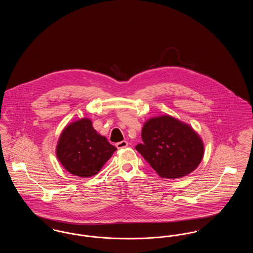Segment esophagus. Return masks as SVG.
Instances as JSON below:
<instances>
[{"label":"esophagus","mask_w":253,"mask_h":253,"mask_svg":"<svg viewBox=\"0 0 253 253\" xmlns=\"http://www.w3.org/2000/svg\"><path fill=\"white\" fill-rule=\"evenodd\" d=\"M116 146H117L118 149H124V148H126V147L128 146V142L125 141V140H123V141H121V142L117 143Z\"/></svg>","instance_id":"34e87169"}]
</instances>
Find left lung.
<instances>
[{
  "instance_id": "left-lung-1",
  "label": "left lung",
  "mask_w": 253,
  "mask_h": 253,
  "mask_svg": "<svg viewBox=\"0 0 253 253\" xmlns=\"http://www.w3.org/2000/svg\"><path fill=\"white\" fill-rule=\"evenodd\" d=\"M143 143L135 146L162 178H180L200 164L204 144L193 128L170 116L146 121L141 131Z\"/></svg>"
}]
</instances>
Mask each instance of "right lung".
Returning <instances> with one entry per match:
<instances>
[{
	"instance_id": "add662e5",
	"label": "right lung",
	"mask_w": 253,
	"mask_h": 253,
	"mask_svg": "<svg viewBox=\"0 0 253 253\" xmlns=\"http://www.w3.org/2000/svg\"><path fill=\"white\" fill-rule=\"evenodd\" d=\"M116 150L105 136L96 132L92 121L84 118L64 128L56 154L60 164L70 173L90 177L100 170Z\"/></svg>"
}]
</instances>
